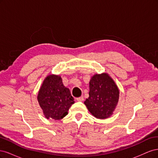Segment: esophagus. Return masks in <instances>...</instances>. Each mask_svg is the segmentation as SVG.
Segmentation results:
<instances>
[{"label": "esophagus", "instance_id": "esophagus-1", "mask_svg": "<svg viewBox=\"0 0 158 158\" xmlns=\"http://www.w3.org/2000/svg\"><path fill=\"white\" fill-rule=\"evenodd\" d=\"M76 101H78V102H82L84 100V97L81 96V97L76 98Z\"/></svg>", "mask_w": 158, "mask_h": 158}]
</instances>
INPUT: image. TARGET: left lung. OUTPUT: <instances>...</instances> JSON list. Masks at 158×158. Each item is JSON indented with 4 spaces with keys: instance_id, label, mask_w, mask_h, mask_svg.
Listing matches in <instances>:
<instances>
[{
    "instance_id": "left-lung-1",
    "label": "left lung",
    "mask_w": 158,
    "mask_h": 158,
    "mask_svg": "<svg viewBox=\"0 0 158 158\" xmlns=\"http://www.w3.org/2000/svg\"><path fill=\"white\" fill-rule=\"evenodd\" d=\"M119 98V89L108 74L94 75L89 81V98L84 104L95 117L105 119L113 114Z\"/></svg>"
}]
</instances>
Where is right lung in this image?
Instances as JSON below:
<instances>
[{
	"mask_svg": "<svg viewBox=\"0 0 158 158\" xmlns=\"http://www.w3.org/2000/svg\"><path fill=\"white\" fill-rule=\"evenodd\" d=\"M37 100L45 118L55 121L64 117L74 103L69 89L63 85L60 76L55 74L47 76L43 82Z\"/></svg>",
	"mask_w": 158,
	"mask_h": 158,
	"instance_id": "right-lung-1",
	"label": "right lung"
}]
</instances>
